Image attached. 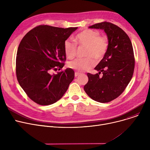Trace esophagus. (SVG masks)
Returning a JSON list of instances; mask_svg holds the SVG:
<instances>
[{"label": "esophagus", "instance_id": "obj_1", "mask_svg": "<svg viewBox=\"0 0 150 150\" xmlns=\"http://www.w3.org/2000/svg\"><path fill=\"white\" fill-rule=\"evenodd\" d=\"M80 74H81L80 73H79V72H76L75 73V77H76V76H79V75H80Z\"/></svg>", "mask_w": 150, "mask_h": 150}]
</instances>
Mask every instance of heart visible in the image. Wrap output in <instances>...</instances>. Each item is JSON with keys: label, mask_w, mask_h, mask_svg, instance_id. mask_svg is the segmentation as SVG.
Wrapping results in <instances>:
<instances>
[{"label": "heart", "mask_w": 150, "mask_h": 150, "mask_svg": "<svg viewBox=\"0 0 150 150\" xmlns=\"http://www.w3.org/2000/svg\"><path fill=\"white\" fill-rule=\"evenodd\" d=\"M74 41L79 45L86 47L85 57L83 59H75L68 63L70 69L83 72L91 69L95 61H100L103 59L108 49V41L106 37L100 36L98 31L92 30H84L78 33ZM64 50L66 56L69 59L75 57L76 52V45L72 41L67 39L64 43Z\"/></svg>", "instance_id": "b5f03b06"}]
</instances>
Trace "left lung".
<instances>
[{
    "label": "left lung",
    "instance_id": "obj_1",
    "mask_svg": "<svg viewBox=\"0 0 150 150\" xmlns=\"http://www.w3.org/2000/svg\"><path fill=\"white\" fill-rule=\"evenodd\" d=\"M89 28L104 30L108 49L105 57L94 68L98 73L87 74L89 80L84 90L92 100L108 103L119 97L131 80L135 64L132 45L127 34L112 23H98ZM101 73L102 77L99 76Z\"/></svg>",
    "mask_w": 150,
    "mask_h": 150
}]
</instances>
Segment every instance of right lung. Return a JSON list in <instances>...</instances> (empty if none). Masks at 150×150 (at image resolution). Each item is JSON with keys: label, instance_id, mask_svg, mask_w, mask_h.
Segmentation results:
<instances>
[{"label": "right lung", "instance_id": "1", "mask_svg": "<svg viewBox=\"0 0 150 150\" xmlns=\"http://www.w3.org/2000/svg\"><path fill=\"white\" fill-rule=\"evenodd\" d=\"M78 27L62 28L39 25L21 40L17 52L16 71L18 81L28 97L41 105H49L59 100L74 78V71L61 70L66 56L64 43Z\"/></svg>", "mask_w": 150, "mask_h": 150}]
</instances>
